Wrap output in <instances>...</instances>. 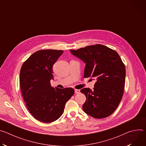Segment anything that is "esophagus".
I'll return each mask as SVG.
<instances>
[{"label":"esophagus","mask_w":146,"mask_h":146,"mask_svg":"<svg viewBox=\"0 0 146 146\" xmlns=\"http://www.w3.org/2000/svg\"><path fill=\"white\" fill-rule=\"evenodd\" d=\"M74 91H75V93H76V94L80 93V90H76H76H74Z\"/></svg>","instance_id":"34e87169"}]
</instances>
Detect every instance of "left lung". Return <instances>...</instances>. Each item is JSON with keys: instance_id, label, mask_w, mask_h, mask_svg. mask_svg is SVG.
Here are the masks:
<instances>
[{"instance_id": "8db88e82", "label": "left lung", "mask_w": 146, "mask_h": 146, "mask_svg": "<svg viewBox=\"0 0 146 146\" xmlns=\"http://www.w3.org/2000/svg\"><path fill=\"white\" fill-rule=\"evenodd\" d=\"M71 53L86 63L84 78L96 79L94 90H81L86 96L82 105L84 111L98 119L112 114L118 108L123 96L125 67L118 54L101 44L70 50Z\"/></svg>"}]
</instances>
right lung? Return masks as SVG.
Returning <instances> with one entry per match:
<instances>
[{
	"mask_svg": "<svg viewBox=\"0 0 146 146\" xmlns=\"http://www.w3.org/2000/svg\"><path fill=\"white\" fill-rule=\"evenodd\" d=\"M62 50H39L31 55L20 70L23 97L31 114L40 122L50 123L63 113L66 103L74 95L72 88L52 87V66Z\"/></svg>",
	"mask_w": 146,
	"mask_h": 146,
	"instance_id": "right-lung-1",
	"label": "right lung"
}]
</instances>
